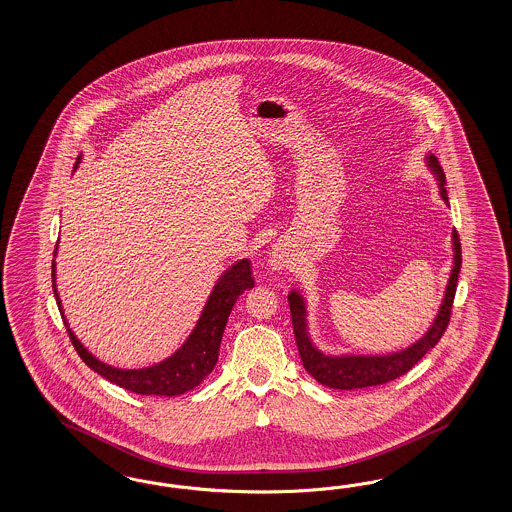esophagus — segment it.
<instances>
[{"mask_svg":"<svg viewBox=\"0 0 512 512\" xmlns=\"http://www.w3.org/2000/svg\"><path fill=\"white\" fill-rule=\"evenodd\" d=\"M270 263H272L274 268H283L287 261H285V257H283V253H281V251H276V249H274V251H272V257H270Z\"/></svg>","mask_w":512,"mask_h":512,"instance_id":"1","label":"esophagus"}]
</instances>
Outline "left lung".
I'll list each match as a JSON object with an SVG mask.
<instances>
[{"label": "left lung", "instance_id": "8db88e82", "mask_svg": "<svg viewBox=\"0 0 512 512\" xmlns=\"http://www.w3.org/2000/svg\"><path fill=\"white\" fill-rule=\"evenodd\" d=\"M428 165L435 172L439 180V193L441 199L449 204L447 189H445V174L434 155H428ZM452 244H454V268L450 272L449 285L445 291V298L441 304V310L435 317L434 325L426 332L424 338H420L411 347L403 349L400 353L387 355V357H328L323 355L308 336L306 326V306L302 296L293 291L289 295V308H291V319H293V330H295L296 347L302 358V364L306 372L313 375L321 385L340 390H353V388L377 387L385 385L388 381H394L403 373L409 372L420 358L424 357L430 349L441 340L449 326L450 313H452V302L456 295L458 285V274L462 266V244L458 231H452Z\"/></svg>", "mask_w": 512, "mask_h": 512}]
</instances>
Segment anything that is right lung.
Returning a JSON list of instances; mask_svg holds the SVG:
<instances>
[{
  "label": "right lung",
  "mask_w": 512,
  "mask_h": 512,
  "mask_svg": "<svg viewBox=\"0 0 512 512\" xmlns=\"http://www.w3.org/2000/svg\"><path fill=\"white\" fill-rule=\"evenodd\" d=\"M54 268V263H52ZM54 276V272H52ZM255 285L253 270L248 259H242L233 264L217 281L212 295L208 298L201 319L187 338L186 343L172 355V357L142 370H120L112 368L109 364L97 360L88 349L77 340L73 330L67 325L63 317L62 300L58 298V291L54 289L58 308L62 313L63 323L67 326L69 338L77 349L78 357L82 358L88 368L103 375L110 383L118 387L144 394V396H178L191 388L199 387L212 373L219 357V345L223 338V330L227 325L229 313L233 310L234 302L244 291ZM56 287V285H52Z\"/></svg>",
  "instance_id": "1"
}]
</instances>
